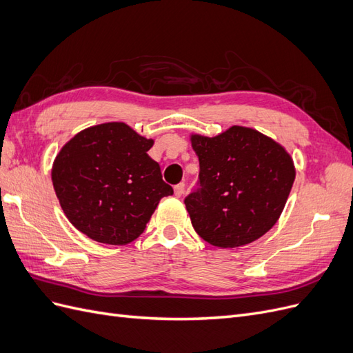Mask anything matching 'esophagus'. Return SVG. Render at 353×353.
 <instances>
[{
	"label": "esophagus",
	"mask_w": 353,
	"mask_h": 353,
	"mask_svg": "<svg viewBox=\"0 0 353 353\" xmlns=\"http://www.w3.org/2000/svg\"><path fill=\"white\" fill-rule=\"evenodd\" d=\"M184 191H185V184H184V183H179V184H176V185L174 187V193H175L176 197L183 196Z\"/></svg>",
	"instance_id": "esophagus-1"
}]
</instances>
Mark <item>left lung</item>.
Masks as SVG:
<instances>
[{"mask_svg":"<svg viewBox=\"0 0 353 353\" xmlns=\"http://www.w3.org/2000/svg\"><path fill=\"white\" fill-rule=\"evenodd\" d=\"M197 187L184 203L199 236L222 249L249 244L279 221L294 183L293 160L263 134L232 126L218 137H191Z\"/></svg>","mask_w":353,"mask_h":353,"instance_id":"8db88e82","label":"left lung"}]
</instances>
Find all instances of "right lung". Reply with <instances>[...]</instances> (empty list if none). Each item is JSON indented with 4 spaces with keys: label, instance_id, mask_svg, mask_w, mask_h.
Listing matches in <instances>:
<instances>
[{
    "label": "right lung",
    "instance_id": "obj_1",
    "mask_svg": "<svg viewBox=\"0 0 353 353\" xmlns=\"http://www.w3.org/2000/svg\"><path fill=\"white\" fill-rule=\"evenodd\" d=\"M152 145L122 122L87 128L65 144L51 178L73 227L113 245L141 236L160 199L174 194L147 154Z\"/></svg>",
    "mask_w": 353,
    "mask_h": 353
}]
</instances>
